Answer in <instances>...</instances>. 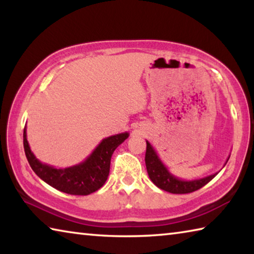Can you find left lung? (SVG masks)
I'll list each match as a JSON object with an SVG mask.
<instances>
[{
    "label": "left lung",
    "instance_id": "left-lung-1",
    "mask_svg": "<svg viewBox=\"0 0 254 254\" xmlns=\"http://www.w3.org/2000/svg\"><path fill=\"white\" fill-rule=\"evenodd\" d=\"M229 159L230 156L227 158L226 162L229 161ZM145 166H147V171L151 182L158 188L169 191L171 194H188V192L195 191L197 189L205 186L218 174L215 173L213 175L206 176L204 178L194 180H184L176 177L168 170L165 163L161 161L157 151L149 141H147V151H145Z\"/></svg>",
    "mask_w": 254,
    "mask_h": 254
}]
</instances>
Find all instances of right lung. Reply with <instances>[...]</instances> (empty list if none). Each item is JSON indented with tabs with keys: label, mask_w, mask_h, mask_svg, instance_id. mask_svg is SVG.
<instances>
[{
	"label": "right lung",
	"mask_w": 254,
	"mask_h": 254,
	"mask_svg": "<svg viewBox=\"0 0 254 254\" xmlns=\"http://www.w3.org/2000/svg\"><path fill=\"white\" fill-rule=\"evenodd\" d=\"M127 137L128 132L105 137L83 162L67 168H55L36 158L27 140V127L23 131V147L30 167L40 179L66 194L85 196L98 190L105 184L112 154Z\"/></svg>",
	"instance_id": "right-lung-1"
}]
</instances>
